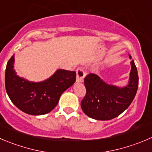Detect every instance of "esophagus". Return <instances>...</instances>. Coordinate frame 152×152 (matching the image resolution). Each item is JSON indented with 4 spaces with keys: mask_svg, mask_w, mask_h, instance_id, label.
Segmentation results:
<instances>
[{
    "mask_svg": "<svg viewBox=\"0 0 152 152\" xmlns=\"http://www.w3.org/2000/svg\"><path fill=\"white\" fill-rule=\"evenodd\" d=\"M76 75H77V82H83V78H84L86 73L83 68H78L76 70Z\"/></svg>",
    "mask_w": 152,
    "mask_h": 152,
    "instance_id": "obj_1",
    "label": "esophagus"
}]
</instances>
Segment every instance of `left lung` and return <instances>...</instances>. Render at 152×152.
Masks as SVG:
<instances>
[{
    "label": "left lung",
    "mask_w": 152,
    "mask_h": 152,
    "mask_svg": "<svg viewBox=\"0 0 152 152\" xmlns=\"http://www.w3.org/2000/svg\"><path fill=\"white\" fill-rule=\"evenodd\" d=\"M130 58L131 57L129 55ZM129 83L123 88L108 85L95 74L84 78L86 92L80 106L86 115L97 120H110L123 113L134 100L139 77L134 60L131 62Z\"/></svg>",
    "instance_id": "1"
}]
</instances>
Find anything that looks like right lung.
<instances>
[{
	"label": "right lung",
	"mask_w": 152,
	"mask_h": 152,
	"mask_svg": "<svg viewBox=\"0 0 152 152\" xmlns=\"http://www.w3.org/2000/svg\"><path fill=\"white\" fill-rule=\"evenodd\" d=\"M14 57L7 64L5 86L10 100L30 115H43L57 105L60 96L76 80V72L59 69L50 78L39 83L19 77L13 70Z\"/></svg>",
	"instance_id": "right-lung-1"
}]
</instances>
